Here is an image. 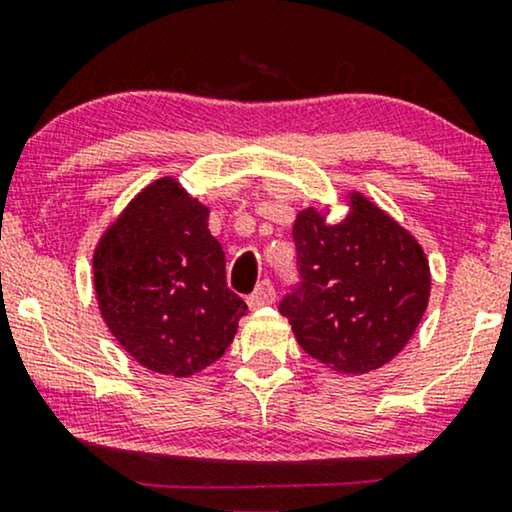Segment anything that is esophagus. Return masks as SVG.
<instances>
[{"mask_svg": "<svg viewBox=\"0 0 512 512\" xmlns=\"http://www.w3.org/2000/svg\"><path fill=\"white\" fill-rule=\"evenodd\" d=\"M275 284L270 282V279H263V282H258V286L254 289V293L247 298V303L251 310H258V307L263 305H272L275 303Z\"/></svg>", "mask_w": 512, "mask_h": 512, "instance_id": "obj_1", "label": "esophagus"}]
</instances>
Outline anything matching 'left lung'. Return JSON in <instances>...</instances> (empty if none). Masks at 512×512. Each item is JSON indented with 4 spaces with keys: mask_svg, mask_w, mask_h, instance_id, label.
<instances>
[{
    "mask_svg": "<svg viewBox=\"0 0 512 512\" xmlns=\"http://www.w3.org/2000/svg\"><path fill=\"white\" fill-rule=\"evenodd\" d=\"M298 282L279 303L298 345L338 373L363 375L405 347L429 303L415 237L361 195L335 226L314 209L293 226Z\"/></svg>",
    "mask_w": 512,
    "mask_h": 512,
    "instance_id": "left-lung-1",
    "label": "left lung"
}]
</instances>
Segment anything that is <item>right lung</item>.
Returning a JSON list of instances; mask_svg holds the SVG:
<instances>
[{"label":"right lung","mask_w":512,"mask_h":512,"mask_svg":"<svg viewBox=\"0 0 512 512\" xmlns=\"http://www.w3.org/2000/svg\"><path fill=\"white\" fill-rule=\"evenodd\" d=\"M209 209L165 177L146 186L97 244L95 293L109 331L153 373L188 377L235 338L247 305L228 289Z\"/></svg>","instance_id":"obj_1"}]
</instances>
